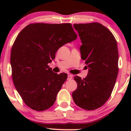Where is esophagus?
Returning a JSON list of instances; mask_svg holds the SVG:
<instances>
[{
  "label": "esophagus",
  "instance_id": "obj_1",
  "mask_svg": "<svg viewBox=\"0 0 131 131\" xmlns=\"http://www.w3.org/2000/svg\"><path fill=\"white\" fill-rule=\"evenodd\" d=\"M73 78V76L71 74H69L68 75V77H67V80H71V79Z\"/></svg>",
  "mask_w": 131,
  "mask_h": 131
}]
</instances>
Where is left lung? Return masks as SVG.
Instances as JSON below:
<instances>
[{
	"label": "left lung",
	"mask_w": 131,
	"mask_h": 131,
	"mask_svg": "<svg viewBox=\"0 0 131 131\" xmlns=\"http://www.w3.org/2000/svg\"><path fill=\"white\" fill-rule=\"evenodd\" d=\"M73 26L81 40L80 53L88 65V73L83 79L74 76L78 88L72 97L80 108L94 110L108 100L115 85L119 71L117 41L112 32L100 23Z\"/></svg>",
	"instance_id": "8db88e82"
}]
</instances>
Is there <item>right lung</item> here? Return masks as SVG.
I'll return each mask as SVG.
<instances>
[{
    "label": "right lung",
    "mask_w": 131,
    "mask_h": 131,
    "mask_svg": "<svg viewBox=\"0 0 131 131\" xmlns=\"http://www.w3.org/2000/svg\"><path fill=\"white\" fill-rule=\"evenodd\" d=\"M77 37L70 23H32L18 35L10 53L12 77L30 108L42 112L54 104L67 74L53 73L48 63L59 48Z\"/></svg>",
    "instance_id": "obj_1"
}]
</instances>
